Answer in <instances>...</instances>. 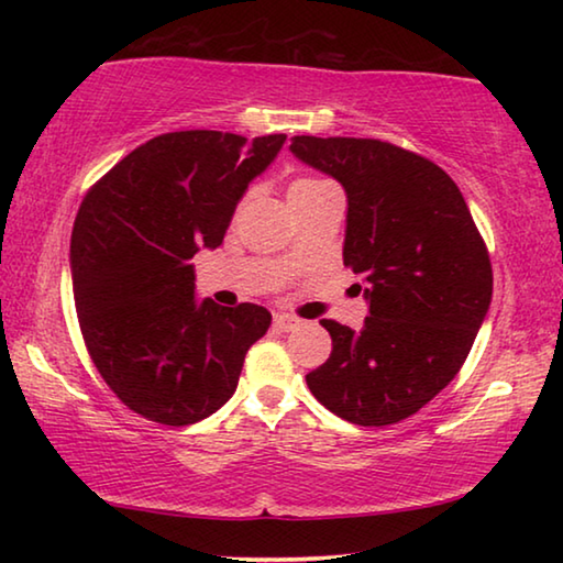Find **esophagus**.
<instances>
[{
  "label": "esophagus",
  "instance_id": "esophagus-1",
  "mask_svg": "<svg viewBox=\"0 0 563 563\" xmlns=\"http://www.w3.org/2000/svg\"><path fill=\"white\" fill-rule=\"evenodd\" d=\"M275 328L283 330V332H290L295 328H300V320L288 316V312H280V316H275Z\"/></svg>",
  "mask_w": 563,
  "mask_h": 563
}]
</instances>
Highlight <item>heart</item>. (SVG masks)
Instances as JSON below:
<instances>
[{"instance_id": "b5f03b06", "label": "heart", "mask_w": 563, "mask_h": 563, "mask_svg": "<svg viewBox=\"0 0 563 563\" xmlns=\"http://www.w3.org/2000/svg\"><path fill=\"white\" fill-rule=\"evenodd\" d=\"M316 184H322V180H318V178H298V180H295V184L290 186V190H292V188H305V186H316Z\"/></svg>"}]
</instances>
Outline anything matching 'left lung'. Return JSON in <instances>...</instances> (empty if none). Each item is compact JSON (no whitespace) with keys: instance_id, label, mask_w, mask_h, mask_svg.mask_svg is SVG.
I'll return each mask as SVG.
<instances>
[{"instance_id":"1","label":"left lung","mask_w":563,"mask_h":563,"mask_svg":"<svg viewBox=\"0 0 563 563\" xmlns=\"http://www.w3.org/2000/svg\"><path fill=\"white\" fill-rule=\"evenodd\" d=\"M302 164L347 194L342 261L365 275L369 316L330 332L328 362L305 375L330 412L395 424L460 373L492 302V263L454 180L430 158L377 139L295 136Z\"/></svg>"}]
</instances>
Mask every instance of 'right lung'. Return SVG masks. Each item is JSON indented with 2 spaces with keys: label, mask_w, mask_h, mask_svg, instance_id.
Wrapping results in <instances>:
<instances>
[{
  "label": "right lung",
  "mask_w": 563,
  "mask_h": 563,
  "mask_svg": "<svg viewBox=\"0 0 563 563\" xmlns=\"http://www.w3.org/2000/svg\"><path fill=\"white\" fill-rule=\"evenodd\" d=\"M283 144L285 133H161L97 180L76 213L69 258L84 342L113 395L151 422L186 427L221 409L271 328L261 305L196 300L188 261L223 243L247 184Z\"/></svg>",
  "instance_id": "add662e5"
}]
</instances>
